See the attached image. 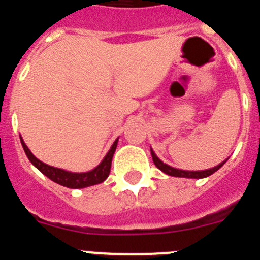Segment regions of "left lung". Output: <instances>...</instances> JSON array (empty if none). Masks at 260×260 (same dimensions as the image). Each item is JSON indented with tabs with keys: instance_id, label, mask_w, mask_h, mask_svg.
Masks as SVG:
<instances>
[{
	"instance_id": "left-lung-1",
	"label": "left lung",
	"mask_w": 260,
	"mask_h": 260,
	"mask_svg": "<svg viewBox=\"0 0 260 260\" xmlns=\"http://www.w3.org/2000/svg\"><path fill=\"white\" fill-rule=\"evenodd\" d=\"M150 152H152L153 162H154L155 166H157V168L159 169V170H161V171H164L165 174H168V175H171V177L195 178V179H200V178L209 177V175H212V174H213V173H216V171H217L218 169H220L221 166H222V165L225 164V161H224V162H222V164L217 165L216 168L209 169V170H204V171H186V170H179V169L171 168V166H169V165L164 164V162H162L161 159H158V157L154 154V152H153L152 149H150Z\"/></svg>"
}]
</instances>
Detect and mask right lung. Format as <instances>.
<instances>
[{
  "instance_id": "right-lung-1",
  "label": "right lung",
  "mask_w": 260,
  "mask_h": 260,
  "mask_svg": "<svg viewBox=\"0 0 260 260\" xmlns=\"http://www.w3.org/2000/svg\"><path fill=\"white\" fill-rule=\"evenodd\" d=\"M21 143L24 149V153H26V155L31 161V164H32L38 170L42 171L47 178L53 180L55 183L68 187V188H83V187H89L94 186V184L102 183V182H105V180L107 179L108 174H110V169H111L112 157H114V153L115 150H116L117 140H115V143L112 144L111 149H110V152H108L107 155L105 157V159H103L94 170L87 171V173H69V171L61 170V169L48 166V165L43 164L42 161H39V159L30 152V149L27 148V145L24 144L22 137Z\"/></svg>"
}]
</instances>
